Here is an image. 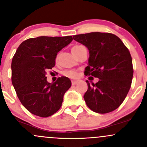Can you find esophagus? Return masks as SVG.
Listing matches in <instances>:
<instances>
[{"label": "esophagus", "mask_w": 147, "mask_h": 147, "mask_svg": "<svg viewBox=\"0 0 147 147\" xmlns=\"http://www.w3.org/2000/svg\"><path fill=\"white\" fill-rule=\"evenodd\" d=\"M78 83V80H72V85H75Z\"/></svg>", "instance_id": "1"}]
</instances>
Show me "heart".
Masks as SVG:
<instances>
[{
	"instance_id": "heart-1",
	"label": "heart",
	"mask_w": 147,
	"mask_h": 147,
	"mask_svg": "<svg viewBox=\"0 0 147 147\" xmlns=\"http://www.w3.org/2000/svg\"><path fill=\"white\" fill-rule=\"evenodd\" d=\"M79 46H74V47H72V51L73 50H75V49H76L77 48H78ZM58 56L57 55L56 60L58 59ZM62 74H63V75H64V76L67 77V78H75L77 77V75H78V74H77L76 72H75V71H73V70H68V69L63 71V72H62Z\"/></svg>"
}]
</instances>
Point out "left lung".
<instances>
[{
    "mask_svg": "<svg viewBox=\"0 0 147 147\" xmlns=\"http://www.w3.org/2000/svg\"><path fill=\"white\" fill-rule=\"evenodd\" d=\"M73 38L89 51L84 75L99 79L92 84L86 80L88 89L84 96L86 105L98 113L115 111L125 100L132 84L134 71L129 50L113 34L91 32L75 35Z\"/></svg>",
    "mask_w": 147,
    "mask_h": 147,
    "instance_id": "8db88e82",
    "label": "left lung"
}]
</instances>
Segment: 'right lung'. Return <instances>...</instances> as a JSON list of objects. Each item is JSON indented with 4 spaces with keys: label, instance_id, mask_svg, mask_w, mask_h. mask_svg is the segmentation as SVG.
Segmentation results:
<instances>
[{
    "label": "right lung",
    "instance_id": "1",
    "mask_svg": "<svg viewBox=\"0 0 147 147\" xmlns=\"http://www.w3.org/2000/svg\"><path fill=\"white\" fill-rule=\"evenodd\" d=\"M72 41V36H38L25 40L17 49L11 64L12 83L22 104L31 113L46 118L61 107L71 81L61 77L51 84L46 74L55 66L58 52Z\"/></svg>",
    "mask_w": 147,
    "mask_h": 147
}]
</instances>
